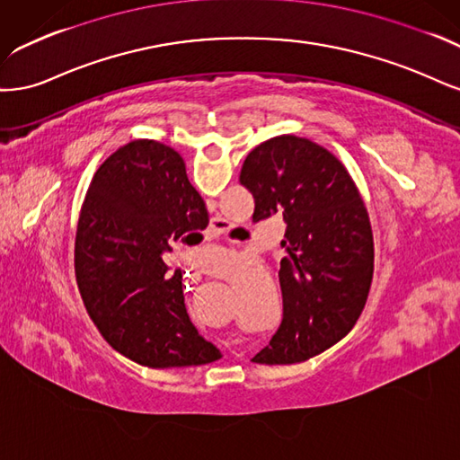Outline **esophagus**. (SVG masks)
<instances>
[{
	"mask_svg": "<svg viewBox=\"0 0 460 460\" xmlns=\"http://www.w3.org/2000/svg\"><path fill=\"white\" fill-rule=\"evenodd\" d=\"M227 231V221L221 219V217H212L210 221V227H208V234L210 239H216V236L224 234Z\"/></svg>",
	"mask_w": 460,
	"mask_h": 460,
	"instance_id": "obj_1",
	"label": "esophagus"
}]
</instances>
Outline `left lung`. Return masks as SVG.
Wrapping results in <instances>:
<instances>
[{
	"mask_svg": "<svg viewBox=\"0 0 460 460\" xmlns=\"http://www.w3.org/2000/svg\"><path fill=\"white\" fill-rule=\"evenodd\" d=\"M252 219L283 214L279 280L283 323L256 363L292 365L342 340L359 319L375 271L368 214L351 175L324 146L279 136L252 151L241 170Z\"/></svg>",
	"mask_w": 460,
	"mask_h": 460,
	"instance_id": "left-lung-1",
	"label": "left lung"
}]
</instances>
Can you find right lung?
Segmentation results:
<instances>
[{"label":"right lung","mask_w":460,"mask_h":460,"mask_svg":"<svg viewBox=\"0 0 460 460\" xmlns=\"http://www.w3.org/2000/svg\"><path fill=\"white\" fill-rule=\"evenodd\" d=\"M208 226V210L170 146L137 139L95 172L74 244L84 305L102 338L124 358L151 368L219 359L189 321L181 271L166 252Z\"/></svg>","instance_id":"right-lung-1"}]
</instances>
